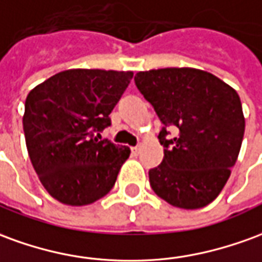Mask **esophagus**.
Here are the masks:
<instances>
[{
	"label": "esophagus",
	"instance_id": "obj_1",
	"mask_svg": "<svg viewBox=\"0 0 262 262\" xmlns=\"http://www.w3.org/2000/svg\"><path fill=\"white\" fill-rule=\"evenodd\" d=\"M140 146H135V147H132V151H133V155H139L140 153Z\"/></svg>",
	"mask_w": 262,
	"mask_h": 262
}]
</instances>
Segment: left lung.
Returning <instances> with one entry per match:
<instances>
[{
	"label": "left lung",
	"instance_id": "1",
	"mask_svg": "<svg viewBox=\"0 0 262 262\" xmlns=\"http://www.w3.org/2000/svg\"><path fill=\"white\" fill-rule=\"evenodd\" d=\"M135 82L164 125V157L149 171L153 191L174 207H206L224 188L241 149L246 119L238 93L195 68L137 72ZM169 127L178 129L173 139Z\"/></svg>",
	"mask_w": 262,
	"mask_h": 262
}]
</instances>
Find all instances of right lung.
I'll return each mask as SVG.
<instances>
[{"mask_svg":"<svg viewBox=\"0 0 262 262\" xmlns=\"http://www.w3.org/2000/svg\"><path fill=\"white\" fill-rule=\"evenodd\" d=\"M133 78L132 71L67 69L36 85L23 116L29 159L43 188L80 207L106 195L130 156L127 146L98 140Z\"/></svg>","mask_w":262,"mask_h":262,"instance_id":"right-lung-1","label":"right lung"}]
</instances>
